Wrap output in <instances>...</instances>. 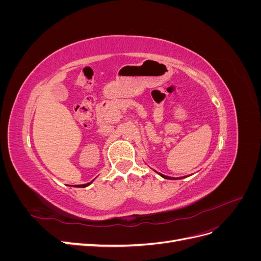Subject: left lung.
<instances>
[{"label":"left lung","instance_id":"8db88e82","mask_svg":"<svg viewBox=\"0 0 261 261\" xmlns=\"http://www.w3.org/2000/svg\"><path fill=\"white\" fill-rule=\"evenodd\" d=\"M159 175L162 176L163 178H167V179H180V178H184V177H187V176H180V177H171V176H167V175H163L161 174V173H159Z\"/></svg>","mask_w":261,"mask_h":261}]
</instances>
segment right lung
<instances>
[{
  "label": "right lung",
  "mask_w": 261,
  "mask_h": 261,
  "mask_svg": "<svg viewBox=\"0 0 261 261\" xmlns=\"http://www.w3.org/2000/svg\"><path fill=\"white\" fill-rule=\"evenodd\" d=\"M93 180H91V181H89V183H87V184H83V185H75L76 187H87V186H89L91 183H92Z\"/></svg>",
  "instance_id": "right-lung-1"
}]
</instances>
